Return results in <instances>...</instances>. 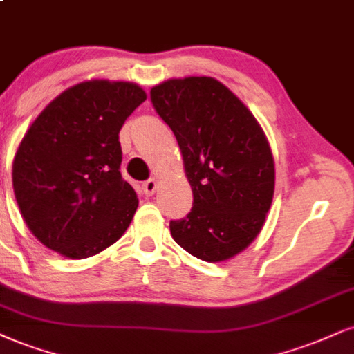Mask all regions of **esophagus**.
<instances>
[{"instance_id":"1","label":"esophagus","mask_w":354,"mask_h":354,"mask_svg":"<svg viewBox=\"0 0 354 354\" xmlns=\"http://www.w3.org/2000/svg\"><path fill=\"white\" fill-rule=\"evenodd\" d=\"M142 188H143V193L147 194V196H151L153 193H155L156 191V188H158V183H156V180H147L142 185Z\"/></svg>"}]
</instances>
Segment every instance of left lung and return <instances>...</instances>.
Listing matches in <instances>:
<instances>
[{
	"label": "left lung",
	"instance_id": "8db88e82",
	"mask_svg": "<svg viewBox=\"0 0 354 354\" xmlns=\"http://www.w3.org/2000/svg\"><path fill=\"white\" fill-rule=\"evenodd\" d=\"M150 97L176 136L193 188L191 212L169 223L173 239L201 261L234 257L261 232L274 198V156L263 130L212 77L166 80Z\"/></svg>",
	"mask_w": 354,
	"mask_h": 354
}]
</instances>
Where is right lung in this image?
<instances>
[{
	"instance_id": "add662e5",
	"label": "right lung",
	"mask_w": 354,
	"mask_h": 354,
	"mask_svg": "<svg viewBox=\"0 0 354 354\" xmlns=\"http://www.w3.org/2000/svg\"><path fill=\"white\" fill-rule=\"evenodd\" d=\"M145 100L136 84L88 80L55 97L29 127L12 188L29 231L46 247L85 259L127 231L138 198L122 178L118 133Z\"/></svg>"
}]
</instances>
